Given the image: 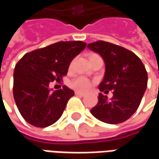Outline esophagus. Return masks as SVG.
<instances>
[{
    "mask_svg": "<svg viewBox=\"0 0 159 159\" xmlns=\"http://www.w3.org/2000/svg\"><path fill=\"white\" fill-rule=\"evenodd\" d=\"M75 94L77 95V96H82V97H83L84 95H85V93H81V92H78V91H76V92H75Z\"/></svg>",
    "mask_w": 159,
    "mask_h": 159,
    "instance_id": "1",
    "label": "esophagus"
}]
</instances>
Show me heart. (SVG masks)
Instances as JSON below:
<instances>
[{
	"label": "heart",
	"mask_w": 159,
	"mask_h": 159,
	"mask_svg": "<svg viewBox=\"0 0 159 159\" xmlns=\"http://www.w3.org/2000/svg\"><path fill=\"white\" fill-rule=\"evenodd\" d=\"M70 86L77 91L86 92L91 88L92 83L84 76H77L70 82Z\"/></svg>",
	"instance_id": "1"
}]
</instances>
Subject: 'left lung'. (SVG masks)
Returning a JSON list of instances; mask_svg holds the SVG:
<instances>
[{
	"label": "left lung",
	"instance_id": "8db88e82",
	"mask_svg": "<svg viewBox=\"0 0 159 159\" xmlns=\"http://www.w3.org/2000/svg\"><path fill=\"white\" fill-rule=\"evenodd\" d=\"M88 48L99 53L106 65L100 92L112 91L108 100L101 93L98 104L91 113L101 122L117 124L126 121L140 106L147 87V72L140 58L123 47L103 41L88 44Z\"/></svg>",
	"mask_w": 159,
	"mask_h": 159
}]
</instances>
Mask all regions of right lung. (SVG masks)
<instances>
[{
    "mask_svg": "<svg viewBox=\"0 0 159 159\" xmlns=\"http://www.w3.org/2000/svg\"><path fill=\"white\" fill-rule=\"evenodd\" d=\"M87 44L81 41L59 42L28 52L17 63L13 73V97L26 122L45 128L57 122L74 91L66 86L56 91L49 83L60 82L72 59Z\"/></svg>",
    "mask_w": 159,
    "mask_h": 159,
    "instance_id": "add662e5",
    "label": "right lung"
}]
</instances>
